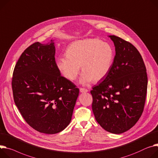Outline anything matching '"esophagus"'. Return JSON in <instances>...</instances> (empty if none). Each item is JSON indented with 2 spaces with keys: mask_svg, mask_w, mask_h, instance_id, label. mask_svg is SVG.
<instances>
[{
  "mask_svg": "<svg viewBox=\"0 0 158 158\" xmlns=\"http://www.w3.org/2000/svg\"><path fill=\"white\" fill-rule=\"evenodd\" d=\"M80 92L83 93V92H87L89 90H88L87 89H84V88H80Z\"/></svg>",
  "mask_w": 158,
  "mask_h": 158,
  "instance_id": "34e87169",
  "label": "esophagus"
}]
</instances>
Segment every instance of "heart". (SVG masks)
<instances>
[{
  "instance_id": "1",
  "label": "heart",
  "mask_w": 158,
  "mask_h": 158,
  "mask_svg": "<svg viewBox=\"0 0 158 158\" xmlns=\"http://www.w3.org/2000/svg\"><path fill=\"white\" fill-rule=\"evenodd\" d=\"M114 57L113 47L98 39L77 40L66 48V56L57 58L56 64L62 75L74 81L83 72L80 81L86 84L91 81L98 82L110 73Z\"/></svg>"
}]
</instances>
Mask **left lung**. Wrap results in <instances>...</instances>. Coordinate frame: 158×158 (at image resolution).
I'll use <instances>...</instances> for the list:
<instances>
[{
	"label": "left lung",
	"mask_w": 158,
	"mask_h": 158,
	"mask_svg": "<svg viewBox=\"0 0 158 158\" xmlns=\"http://www.w3.org/2000/svg\"><path fill=\"white\" fill-rule=\"evenodd\" d=\"M116 55L108 75L92 88V111L106 131L119 134L140 118L148 89L146 68L137 48L115 35H110Z\"/></svg>",
	"instance_id": "left-lung-1"
}]
</instances>
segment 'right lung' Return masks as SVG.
I'll return each mask as SVG.
<instances>
[{
  "mask_svg": "<svg viewBox=\"0 0 158 158\" xmlns=\"http://www.w3.org/2000/svg\"><path fill=\"white\" fill-rule=\"evenodd\" d=\"M54 40L35 42L25 50L15 66L14 101L26 122L33 129L55 134L69 124L79 89L60 76L55 60Z\"/></svg>",
  "mask_w": 158,
  "mask_h": 158,
  "instance_id": "obj_1",
  "label": "right lung"
}]
</instances>
